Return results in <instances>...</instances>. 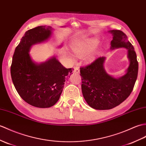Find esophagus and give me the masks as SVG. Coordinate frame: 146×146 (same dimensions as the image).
<instances>
[{
  "label": "esophagus",
  "instance_id": "1",
  "mask_svg": "<svg viewBox=\"0 0 146 146\" xmlns=\"http://www.w3.org/2000/svg\"><path fill=\"white\" fill-rule=\"evenodd\" d=\"M73 72H74V73H80V70H79L78 68L77 67H74Z\"/></svg>",
  "mask_w": 146,
  "mask_h": 146
}]
</instances>
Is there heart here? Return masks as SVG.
I'll list each match as a JSON object with an SVG mask.
<instances>
[{"label": "heart", "instance_id": "heart-1", "mask_svg": "<svg viewBox=\"0 0 146 146\" xmlns=\"http://www.w3.org/2000/svg\"><path fill=\"white\" fill-rule=\"evenodd\" d=\"M100 43V40L98 38H93L84 40L78 43L73 48L74 53L76 55L83 56L89 54L95 50ZM90 60H93V56L90 58Z\"/></svg>", "mask_w": 146, "mask_h": 146}]
</instances>
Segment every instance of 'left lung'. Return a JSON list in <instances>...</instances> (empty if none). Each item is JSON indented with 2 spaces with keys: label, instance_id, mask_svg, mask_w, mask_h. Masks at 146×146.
<instances>
[{
  "label": "left lung",
  "instance_id": "1",
  "mask_svg": "<svg viewBox=\"0 0 146 146\" xmlns=\"http://www.w3.org/2000/svg\"><path fill=\"white\" fill-rule=\"evenodd\" d=\"M111 50L124 48L127 50L129 65L123 76L114 77L104 69L106 57L98 58L91 65L80 68L81 90L84 100L93 109L111 110L126 100L133 90L138 73L137 56L127 36L121 30H112Z\"/></svg>",
  "mask_w": 146,
  "mask_h": 146
}]
</instances>
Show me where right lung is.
<instances>
[{
  "label": "right lung",
  "mask_w": 146,
  "mask_h": 146,
  "mask_svg": "<svg viewBox=\"0 0 146 146\" xmlns=\"http://www.w3.org/2000/svg\"><path fill=\"white\" fill-rule=\"evenodd\" d=\"M51 26L41 25L27 31L16 47L11 68L13 85L25 102L40 108L52 107L59 100L72 69L66 68L55 56L37 63L30 55L31 47L52 36ZM62 45L59 46L62 47Z\"/></svg>",
  "instance_id": "right-lung-1"
}]
</instances>
